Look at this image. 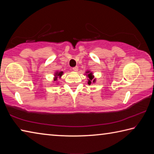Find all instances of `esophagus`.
<instances>
[{
	"instance_id": "34e87169",
	"label": "esophagus",
	"mask_w": 154,
	"mask_h": 154,
	"mask_svg": "<svg viewBox=\"0 0 154 154\" xmlns=\"http://www.w3.org/2000/svg\"><path fill=\"white\" fill-rule=\"evenodd\" d=\"M72 70L75 71H78V67L77 66H75V67H73L72 68Z\"/></svg>"
}]
</instances>
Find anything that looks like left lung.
<instances>
[{"instance_id": "8db88e82", "label": "left lung", "mask_w": 154, "mask_h": 154, "mask_svg": "<svg viewBox=\"0 0 154 154\" xmlns=\"http://www.w3.org/2000/svg\"><path fill=\"white\" fill-rule=\"evenodd\" d=\"M86 73H88V77L89 78L88 79V83L89 85H90L92 83H94L96 82V79H94V76L92 75V72H90V71L86 72Z\"/></svg>"}]
</instances>
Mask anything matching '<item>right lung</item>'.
<instances>
[{"label": "right lung", "instance_id": "add662e5", "mask_svg": "<svg viewBox=\"0 0 154 154\" xmlns=\"http://www.w3.org/2000/svg\"><path fill=\"white\" fill-rule=\"evenodd\" d=\"M63 74V72L60 71V72H56L55 73V77H54V81H56L57 79H58V77L60 78V77Z\"/></svg>", "mask_w": 154, "mask_h": 154}]
</instances>
